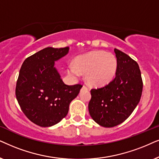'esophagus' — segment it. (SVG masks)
I'll list each match as a JSON object with an SVG mask.
<instances>
[{"mask_svg":"<svg viewBox=\"0 0 159 159\" xmlns=\"http://www.w3.org/2000/svg\"><path fill=\"white\" fill-rule=\"evenodd\" d=\"M83 88H84V89H87V87H86V86H84Z\"/></svg>","mask_w":159,"mask_h":159,"instance_id":"34e87169","label":"esophagus"}]
</instances>
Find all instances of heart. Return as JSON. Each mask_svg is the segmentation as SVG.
I'll list each match as a JSON object with an SVG mask.
<instances>
[{"label":"heart","instance_id":"obj_1","mask_svg":"<svg viewBox=\"0 0 159 159\" xmlns=\"http://www.w3.org/2000/svg\"><path fill=\"white\" fill-rule=\"evenodd\" d=\"M118 68L115 55L105 51H92L75 58V64L70 63L67 73L77 78L81 73H85V79L93 86L108 84L115 78Z\"/></svg>","mask_w":159,"mask_h":159}]
</instances>
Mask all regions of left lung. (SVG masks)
<instances>
[{
  "label": "left lung",
  "instance_id": "1",
  "mask_svg": "<svg viewBox=\"0 0 159 159\" xmlns=\"http://www.w3.org/2000/svg\"><path fill=\"white\" fill-rule=\"evenodd\" d=\"M118 68L116 77L102 87L91 90V117L99 125L113 127L129 116L140 100L143 81L139 65L129 56L115 48Z\"/></svg>",
  "mask_w": 159,
  "mask_h": 159
}]
</instances>
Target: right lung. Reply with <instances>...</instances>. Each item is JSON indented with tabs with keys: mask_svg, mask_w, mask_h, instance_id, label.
Masks as SVG:
<instances>
[{
	"mask_svg": "<svg viewBox=\"0 0 159 159\" xmlns=\"http://www.w3.org/2000/svg\"><path fill=\"white\" fill-rule=\"evenodd\" d=\"M69 52V47H47L27 57L16 86L19 105L28 119L42 127L54 126L67 116L81 84L66 85L54 67Z\"/></svg>",
	"mask_w": 159,
	"mask_h": 159,
	"instance_id": "obj_1",
	"label": "right lung"
}]
</instances>
